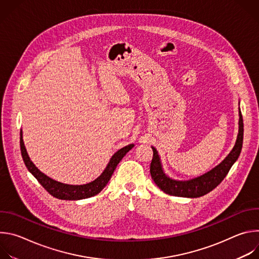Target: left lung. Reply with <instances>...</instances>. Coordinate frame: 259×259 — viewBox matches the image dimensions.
<instances>
[{
    "label": "left lung",
    "mask_w": 259,
    "mask_h": 259,
    "mask_svg": "<svg viewBox=\"0 0 259 259\" xmlns=\"http://www.w3.org/2000/svg\"><path fill=\"white\" fill-rule=\"evenodd\" d=\"M239 133L235 146L228 157L207 173L190 179V180H175L165 174L159 154L154 146H152L154 156L151 163V175L155 183L164 193L175 196V197H186V198H199L214 190L218 184L225 179L232 166L238 160L243 145L244 136V124L241 109L239 107Z\"/></svg>",
    "instance_id": "1"
}]
</instances>
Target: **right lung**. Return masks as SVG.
<instances>
[{
    "label": "right lung",
    "mask_w": 259,
    "mask_h": 259,
    "mask_svg": "<svg viewBox=\"0 0 259 259\" xmlns=\"http://www.w3.org/2000/svg\"><path fill=\"white\" fill-rule=\"evenodd\" d=\"M133 146L134 144L126 145L123 149L119 150L116 154H114V156L110 158L104 171L95 180L86 184H82V186H72V184L61 183L50 178L35 167V165L30 161L27 155L22 139V131H20V151L26 168L50 195L60 200H82L99 194L106 186L110 177H112L117 165Z\"/></svg>",
    "instance_id": "obj_1"
}]
</instances>
